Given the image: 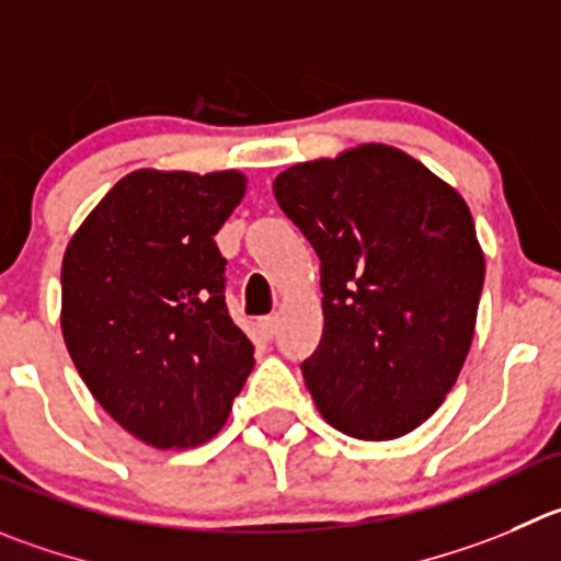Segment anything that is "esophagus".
I'll list each match as a JSON object with an SVG mask.
<instances>
[{"label":"esophagus","instance_id":"34e87169","mask_svg":"<svg viewBox=\"0 0 561 561\" xmlns=\"http://www.w3.org/2000/svg\"><path fill=\"white\" fill-rule=\"evenodd\" d=\"M259 330L264 339H272L277 333V317H261L259 319Z\"/></svg>","mask_w":561,"mask_h":561}]
</instances>
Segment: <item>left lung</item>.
<instances>
[{
  "label": "left lung",
  "mask_w": 561,
  "mask_h": 561,
  "mask_svg": "<svg viewBox=\"0 0 561 561\" xmlns=\"http://www.w3.org/2000/svg\"><path fill=\"white\" fill-rule=\"evenodd\" d=\"M272 190L322 261L324 333L302 364L319 413L360 440L408 435L471 350L484 284L471 209L382 142L291 164Z\"/></svg>",
  "instance_id": "8db88e82"
}]
</instances>
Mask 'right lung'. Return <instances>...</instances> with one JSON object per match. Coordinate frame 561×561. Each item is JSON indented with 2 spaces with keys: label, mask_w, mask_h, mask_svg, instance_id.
<instances>
[{
  "label": "right lung",
  "mask_w": 561,
  "mask_h": 561,
  "mask_svg": "<svg viewBox=\"0 0 561 561\" xmlns=\"http://www.w3.org/2000/svg\"><path fill=\"white\" fill-rule=\"evenodd\" d=\"M244 190L239 170H135L62 255L68 355L95 402L153 449L215 437L253 369L215 244Z\"/></svg>",
  "instance_id": "1"
}]
</instances>
